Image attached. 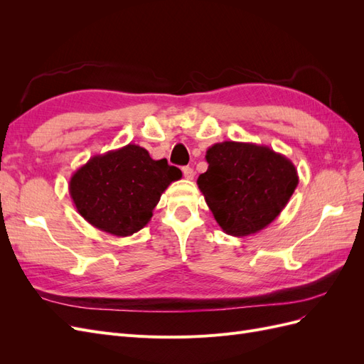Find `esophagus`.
Here are the masks:
<instances>
[{
  "label": "esophagus",
  "instance_id": "obj_1",
  "mask_svg": "<svg viewBox=\"0 0 364 364\" xmlns=\"http://www.w3.org/2000/svg\"><path fill=\"white\" fill-rule=\"evenodd\" d=\"M182 171H183V178L185 179H188V181L194 179V170L191 167H183Z\"/></svg>",
  "mask_w": 364,
  "mask_h": 364
}]
</instances>
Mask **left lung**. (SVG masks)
<instances>
[{"mask_svg": "<svg viewBox=\"0 0 364 364\" xmlns=\"http://www.w3.org/2000/svg\"><path fill=\"white\" fill-rule=\"evenodd\" d=\"M197 185L223 232L247 237L287 206L299 178L293 162L267 146L223 141L206 150Z\"/></svg>", "mask_w": 364, "mask_h": 364, "instance_id": "8db88e82", "label": "left lung"}]
</instances>
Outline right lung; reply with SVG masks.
Here are the masks:
<instances>
[{
  "mask_svg": "<svg viewBox=\"0 0 364 364\" xmlns=\"http://www.w3.org/2000/svg\"><path fill=\"white\" fill-rule=\"evenodd\" d=\"M182 178L167 159H151L136 144L95 155L70 179L73 203L87 223L115 237L144 228L162 193Z\"/></svg>",
  "mask_w": 364,
  "mask_h": 364,
  "instance_id": "obj_1",
  "label": "right lung"
}]
</instances>
